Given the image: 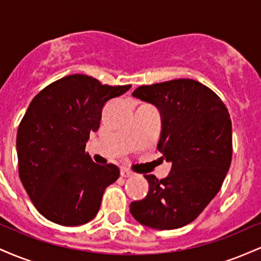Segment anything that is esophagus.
<instances>
[{
  "label": "esophagus",
  "instance_id": "34e87169",
  "mask_svg": "<svg viewBox=\"0 0 261 261\" xmlns=\"http://www.w3.org/2000/svg\"><path fill=\"white\" fill-rule=\"evenodd\" d=\"M120 174L121 176H124V178H130V176H133V172H130V170L126 168H122L120 170Z\"/></svg>",
  "mask_w": 261,
  "mask_h": 261
}]
</instances>
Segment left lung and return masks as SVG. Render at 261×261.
<instances>
[{"label": "left lung", "instance_id": "8db88e82", "mask_svg": "<svg viewBox=\"0 0 261 261\" xmlns=\"http://www.w3.org/2000/svg\"><path fill=\"white\" fill-rule=\"evenodd\" d=\"M133 97L161 114L157 148L172 163L166 178L145 174L148 193L130 203L135 220L154 229L193 222L217 195L232 161V122L223 101L197 81L141 86Z\"/></svg>", "mask_w": 261, "mask_h": 261}]
</instances>
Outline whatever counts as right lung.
<instances>
[{"instance_id":"1","label":"right lung","mask_w":261,"mask_h":261,"mask_svg":"<svg viewBox=\"0 0 261 261\" xmlns=\"http://www.w3.org/2000/svg\"><path fill=\"white\" fill-rule=\"evenodd\" d=\"M130 88L70 74L45 87L29 104L17 133L18 169L45 218L81 226L97 216L104 190L120 170L115 164L94 163L86 143L99 128L107 101Z\"/></svg>"}]
</instances>
